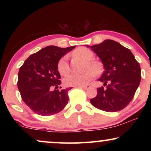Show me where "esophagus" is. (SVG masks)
Instances as JSON below:
<instances>
[{"instance_id":"esophagus-1","label":"esophagus","mask_w":151,"mask_h":151,"mask_svg":"<svg viewBox=\"0 0 151 151\" xmlns=\"http://www.w3.org/2000/svg\"><path fill=\"white\" fill-rule=\"evenodd\" d=\"M79 87L82 88H83V89L86 90V89H88V88H90V86H88V85H84V86H79Z\"/></svg>"}]
</instances>
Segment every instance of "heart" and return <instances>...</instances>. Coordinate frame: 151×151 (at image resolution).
<instances>
[{
  "label": "heart",
  "mask_w": 151,
  "mask_h": 151,
  "mask_svg": "<svg viewBox=\"0 0 151 151\" xmlns=\"http://www.w3.org/2000/svg\"><path fill=\"white\" fill-rule=\"evenodd\" d=\"M74 54L84 60L87 61L86 68H91L82 73H71L66 76L64 79V83L67 86H80L86 85L96 74H99L102 71V65L98 61L91 60L93 57V53L90 49L85 47H80L76 49ZM58 71L60 75L65 76L69 71V65L66 57L60 60L58 63Z\"/></svg>",
  "instance_id": "heart-1"
}]
</instances>
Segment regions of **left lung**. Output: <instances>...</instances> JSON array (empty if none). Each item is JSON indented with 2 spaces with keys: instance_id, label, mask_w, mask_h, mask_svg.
Returning a JSON list of instances; mask_svg holds the SVG:
<instances>
[{
  "instance_id": "1",
  "label": "left lung",
  "mask_w": 151,
  "mask_h": 151,
  "mask_svg": "<svg viewBox=\"0 0 151 151\" xmlns=\"http://www.w3.org/2000/svg\"><path fill=\"white\" fill-rule=\"evenodd\" d=\"M86 46L102 61L104 71L98 80L106 86L98 88L97 96L91 99V104L106 112H116L125 108L139 85V63L130 49L116 41L105 40L100 44Z\"/></svg>"
}]
</instances>
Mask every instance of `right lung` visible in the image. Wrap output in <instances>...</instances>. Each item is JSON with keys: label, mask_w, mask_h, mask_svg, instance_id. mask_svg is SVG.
Segmentation results:
<instances>
[{"label": "right lung", "mask_w": 151, "mask_h": 151, "mask_svg": "<svg viewBox=\"0 0 151 151\" xmlns=\"http://www.w3.org/2000/svg\"><path fill=\"white\" fill-rule=\"evenodd\" d=\"M75 47L47 46L31 55L20 67L18 90L23 102L36 114L42 116L55 114L67 104L68 91L71 88L57 89L61 84L58 63ZM53 87L56 89L51 91Z\"/></svg>", "instance_id": "1"}]
</instances>
